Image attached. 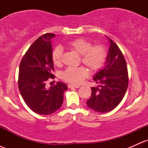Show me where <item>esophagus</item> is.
Returning <instances> with one entry per match:
<instances>
[{
  "label": "esophagus",
  "mask_w": 148,
  "mask_h": 148,
  "mask_svg": "<svg viewBox=\"0 0 148 148\" xmlns=\"http://www.w3.org/2000/svg\"><path fill=\"white\" fill-rule=\"evenodd\" d=\"M80 86H77V85H73V84H69L68 85V88H79Z\"/></svg>",
  "instance_id": "1"
}]
</instances>
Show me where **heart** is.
Listing matches in <instances>:
<instances>
[{
  "label": "heart",
  "instance_id": "heart-1",
  "mask_svg": "<svg viewBox=\"0 0 148 148\" xmlns=\"http://www.w3.org/2000/svg\"><path fill=\"white\" fill-rule=\"evenodd\" d=\"M69 50L80 54L81 61L91 72H97L103 67L106 60V49L103 45L92 46V43L83 38H76L66 44ZM63 51L60 47H56L51 53V60L56 66L62 63ZM88 76V71L84 67H67L61 73V78L67 82L79 84Z\"/></svg>",
  "mask_w": 148,
  "mask_h": 148
}]
</instances>
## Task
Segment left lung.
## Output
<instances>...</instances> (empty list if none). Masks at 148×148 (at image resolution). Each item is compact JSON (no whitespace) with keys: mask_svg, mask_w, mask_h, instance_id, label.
<instances>
[{"mask_svg":"<svg viewBox=\"0 0 148 148\" xmlns=\"http://www.w3.org/2000/svg\"><path fill=\"white\" fill-rule=\"evenodd\" d=\"M110 43L105 67L93 77L98 84L91 88L87 106L93 111L106 113L121 102L128 87V72L125 58L118 45L109 37Z\"/></svg>","mask_w":148,"mask_h":148,"instance_id":"8db88e82","label":"left lung"}]
</instances>
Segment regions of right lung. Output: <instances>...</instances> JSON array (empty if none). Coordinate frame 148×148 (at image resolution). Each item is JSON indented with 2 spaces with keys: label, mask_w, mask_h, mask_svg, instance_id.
Returning a JSON list of instances; mask_svg holds the SVG:
<instances>
[{
  "label": "right lung",
  "mask_w": 148,
  "mask_h": 148,
  "mask_svg": "<svg viewBox=\"0 0 148 148\" xmlns=\"http://www.w3.org/2000/svg\"><path fill=\"white\" fill-rule=\"evenodd\" d=\"M55 34L46 33L29 47L21 61L18 72V89L30 109L39 115H50L60 108L67 86L57 82L46 88L49 78L54 79L51 60V39Z\"/></svg>",
  "instance_id": "obj_1"
}]
</instances>
